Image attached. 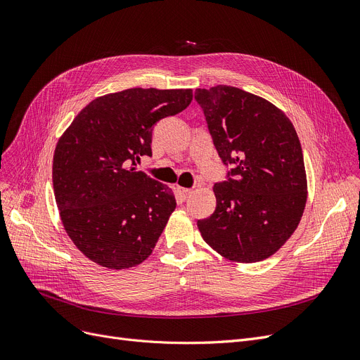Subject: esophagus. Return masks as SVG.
Here are the masks:
<instances>
[{"mask_svg":"<svg viewBox=\"0 0 360 360\" xmlns=\"http://www.w3.org/2000/svg\"><path fill=\"white\" fill-rule=\"evenodd\" d=\"M177 196L181 199V200H186L187 198L191 196V193H192V189H186V187H180V186H177Z\"/></svg>","mask_w":360,"mask_h":360,"instance_id":"esophagus-1","label":"esophagus"}]
</instances>
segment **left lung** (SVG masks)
Masks as SVG:
<instances>
[{"instance_id":"1","label":"left lung","mask_w":360,"mask_h":360,"mask_svg":"<svg viewBox=\"0 0 360 360\" xmlns=\"http://www.w3.org/2000/svg\"><path fill=\"white\" fill-rule=\"evenodd\" d=\"M229 180L217 183L214 214L198 229L233 262H259L295 233L304 211L307 180L299 136L269 101L227 84L196 89Z\"/></svg>"}]
</instances>
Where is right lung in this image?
Here are the masks:
<instances>
[{
  "instance_id": "obj_1",
  "label": "right lung",
  "mask_w": 360,
  "mask_h": 360,
  "mask_svg": "<svg viewBox=\"0 0 360 360\" xmlns=\"http://www.w3.org/2000/svg\"><path fill=\"white\" fill-rule=\"evenodd\" d=\"M192 89L133 88L98 96L61 134L53 184L63 226L95 264H142L176 210L168 186L136 171L152 157V127L189 107Z\"/></svg>"
}]
</instances>
